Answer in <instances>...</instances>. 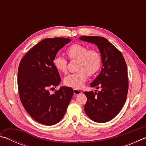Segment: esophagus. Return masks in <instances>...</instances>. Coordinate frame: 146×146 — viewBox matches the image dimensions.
Returning a JSON list of instances; mask_svg holds the SVG:
<instances>
[{
  "instance_id": "34e87169",
  "label": "esophagus",
  "mask_w": 146,
  "mask_h": 146,
  "mask_svg": "<svg viewBox=\"0 0 146 146\" xmlns=\"http://www.w3.org/2000/svg\"><path fill=\"white\" fill-rule=\"evenodd\" d=\"M73 93L75 95H78V94L82 93V91L79 90H77V89H73Z\"/></svg>"
}]
</instances>
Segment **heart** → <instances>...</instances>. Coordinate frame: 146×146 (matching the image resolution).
<instances>
[{"label": "heart", "mask_w": 146, "mask_h": 146, "mask_svg": "<svg viewBox=\"0 0 146 146\" xmlns=\"http://www.w3.org/2000/svg\"><path fill=\"white\" fill-rule=\"evenodd\" d=\"M66 54L71 60H78L76 73L66 76L64 84L73 88L82 87L88 75L92 76L99 71L102 58L95 49H88L80 44H74L66 49ZM55 68L60 72L66 74L68 72V61L62 56L57 55L53 59Z\"/></svg>", "instance_id": "obj_1"}]
</instances>
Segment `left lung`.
I'll use <instances>...</instances> for the list:
<instances>
[{
    "label": "left lung",
    "instance_id": "8db88e82",
    "mask_svg": "<svg viewBox=\"0 0 146 146\" xmlns=\"http://www.w3.org/2000/svg\"><path fill=\"white\" fill-rule=\"evenodd\" d=\"M81 40L95 44L99 49L102 68L91 87L101 89L85 91L84 111L96 122H108L115 117L125 102L128 91L127 65L120 51L107 39L98 36H82Z\"/></svg>",
    "mask_w": 146,
    "mask_h": 146
}]
</instances>
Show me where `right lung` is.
Listing matches in <instances>:
<instances>
[{
    "label": "right lung",
    "mask_w": 146,
    "mask_h": 146,
    "mask_svg": "<svg viewBox=\"0 0 146 146\" xmlns=\"http://www.w3.org/2000/svg\"><path fill=\"white\" fill-rule=\"evenodd\" d=\"M70 38H45L34 46L20 62L18 88L20 99L29 115L36 122L52 125L63 118L73 95V89L60 87L53 94L61 78L53 59Z\"/></svg>",
    "instance_id": "add662e5"
}]
</instances>
